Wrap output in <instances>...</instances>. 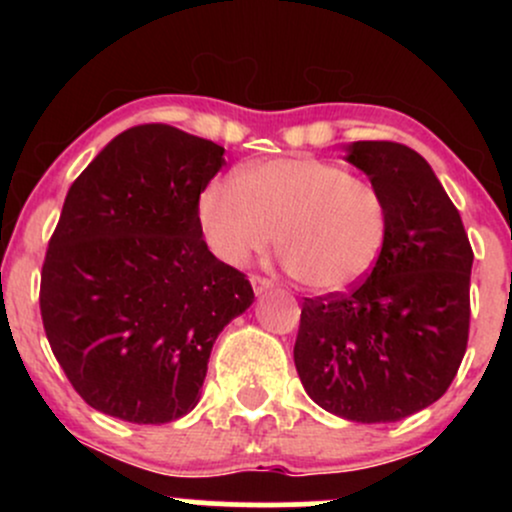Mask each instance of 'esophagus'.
Masks as SVG:
<instances>
[{"label": "esophagus", "instance_id": "34e87169", "mask_svg": "<svg viewBox=\"0 0 512 512\" xmlns=\"http://www.w3.org/2000/svg\"><path fill=\"white\" fill-rule=\"evenodd\" d=\"M250 284H252V289H255L257 296H262V293H267L269 289H272V281L264 279V276H257V274L250 276Z\"/></svg>", "mask_w": 512, "mask_h": 512}]
</instances>
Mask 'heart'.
<instances>
[{
	"instance_id": "1",
	"label": "heart",
	"mask_w": 512,
	"mask_h": 512,
	"mask_svg": "<svg viewBox=\"0 0 512 512\" xmlns=\"http://www.w3.org/2000/svg\"><path fill=\"white\" fill-rule=\"evenodd\" d=\"M390 204L373 182L317 158H274L211 180L199 226L219 260L240 267L272 243L298 284L342 293L383 255Z\"/></svg>"
}]
</instances>
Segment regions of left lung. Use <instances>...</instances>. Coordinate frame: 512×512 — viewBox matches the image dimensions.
<instances>
[{
    "mask_svg": "<svg viewBox=\"0 0 512 512\" xmlns=\"http://www.w3.org/2000/svg\"><path fill=\"white\" fill-rule=\"evenodd\" d=\"M346 161L385 195L390 233L354 291L305 298L293 361L325 411L392 424L438 402L457 375L474 252L424 156L395 142H354Z\"/></svg>",
    "mask_w": 512,
    "mask_h": 512,
    "instance_id": "1",
    "label": "left lung"
}]
</instances>
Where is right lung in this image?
<instances>
[{
  "label": "right lung",
  "instance_id": "obj_1",
  "mask_svg": "<svg viewBox=\"0 0 512 512\" xmlns=\"http://www.w3.org/2000/svg\"><path fill=\"white\" fill-rule=\"evenodd\" d=\"M223 163L209 139L139 125L69 187L40 274V315L52 354L93 409L129 424L185 416L216 337L255 301L199 226V195Z\"/></svg>",
  "mask_w": 512,
  "mask_h": 512
}]
</instances>
